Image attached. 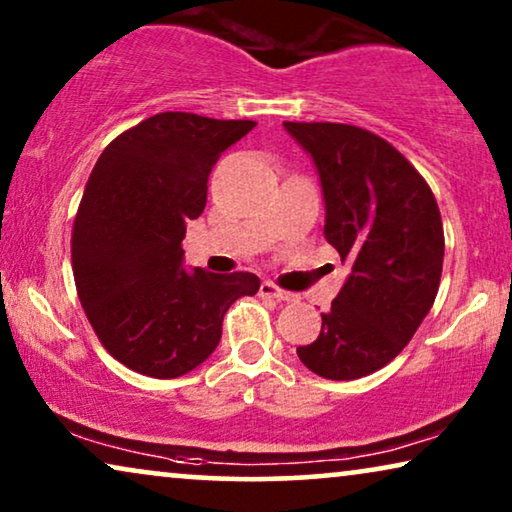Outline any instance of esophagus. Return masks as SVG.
<instances>
[{
  "instance_id": "esophagus-1",
  "label": "esophagus",
  "mask_w": 512,
  "mask_h": 512,
  "mask_svg": "<svg viewBox=\"0 0 512 512\" xmlns=\"http://www.w3.org/2000/svg\"><path fill=\"white\" fill-rule=\"evenodd\" d=\"M261 296H268V298L282 300V303H296V300H298L296 293L279 289V286H277V284H272V282H263V284H261Z\"/></svg>"
}]
</instances>
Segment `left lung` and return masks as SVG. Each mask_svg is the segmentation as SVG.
Wrapping results in <instances>:
<instances>
[{"instance_id":"left-lung-1","label":"left lung","mask_w":512,"mask_h":512,"mask_svg":"<svg viewBox=\"0 0 512 512\" xmlns=\"http://www.w3.org/2000/svg\"><path fill=\"white\" fill-rule=\"evenodd\" d=\"M317 167L324 237L352 272L298 347L326 380H359L403 352L436 300L445 237L438 202L415 167L373 132L345 123H284Z\"/></svg>"}]
</instances>
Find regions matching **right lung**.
Here are the masks:
<instances>
[{
    "label": "right lung",
    "instance_id": "right-lung-1",
    "mask_svg": "<svg viewBox=\"0 0 512 512\" xmlns=\"http://www.w3.org/2000/svg\"><path fill=\"white\" fill-rule=\"evenodd\" d=\"M254 125L165 111L118 135L90 172L72 233L76 291L104 349L135 373H191L219 345L228 307L261 286L251 272L186 270L181 249L216 160Z\"/></svg>",
    "mask_w": 512,
    "mask_h": 512
}]
</instances>
